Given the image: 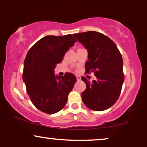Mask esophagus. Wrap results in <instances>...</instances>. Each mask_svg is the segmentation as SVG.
Here are the masks:
<instances>
[{"label": "esophagus", "mask_w": 147, "mask_h": 147, "mask_svg": "<svg viewBox=\"0 0 147 147\" xmlns=\"http://www.w3.org/2000/svg\"><path fill=\"white\" fill-rule=\"evenodd\" d=\"M76 78H77V80H78V81L81 80V77L80 76H76Z\"/></svg>", "instance_id": "obj_1"}]
</instances>
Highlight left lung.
<instances>
[{
    "instance_id": "left-lung-1",
    "label": "left lung",
    "mask_w": 147,
    "mask_h": 147,
    "mask_svg": "<svg viewBox=\"0 0 147 147\" xmlns=\"http://www.w3.org/2000/svg\"><path fill=\"white\" fill-rule=\"evenodd\" d=\"M88 52L86 73L94 72L96 80L92 82L82 77L86 83L82 93L84 104L95 111H103L113 106L121 92L124 76L121 53L114 41L96 31L74 35Z\"/></svg>"
}]
</instances>
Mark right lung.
I'll list each match as a JSON object with an SVG mask.
<instances>
[{
	"label": "right lung",
	"instance_id": "add662e5",
	"mask_svg": "<svg viewBox=\"0 0 147 147\" xmlns=\"http://www.w3.org/2000/svg\"><path fill=\"white\" fill-rule=\"evenodd\" d=\"M76 42L71 35L45 36L31 47L24 61L23 80L36 108L55 114L65 106L77 81L74 74L55 76L54 69Z\"/></svg>",
	"mask_w": 147,
	"mask_h": 147
}]
</instances>
